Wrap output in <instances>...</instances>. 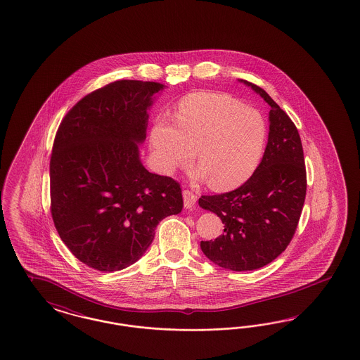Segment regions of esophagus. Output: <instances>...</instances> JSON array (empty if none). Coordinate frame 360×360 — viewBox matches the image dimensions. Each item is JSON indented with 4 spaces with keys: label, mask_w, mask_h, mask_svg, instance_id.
Here are the masks:
<instances>
[{
    "label": "esophagus",
    "mask_w": 360,
    "mask_h": 360,
    "mask_svg": "<svg viewBox=\"0 0 360 360\" xmlns=\"http://www.w3.org/2000/svg\"><path fill=\"white\" fill-rule=\"evenodd\" d=\"M195 201H197V197H195V194H194L193 191H190V190H184V205H185V209H191V207H194Z\"/></svg>",
    "instance_id": "esophagus-1"
}]
</instances>
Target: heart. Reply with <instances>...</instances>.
<instances>
[{"instance_id": "b5f03b06", "label": "heart", "mask_w": 360, "mask_h": 360, "mask_svg": "<svg viewBox=\"0 0 360 360\" xmlns=\"http://www.w3.org/2000/svg\"><path fill=\"white\" fill-rule=\"evenodd\" d=\"M174 129L158 123L151 132L154 158L162 173L186 167L197 151L194 176L216 190L245 184L259 167L268 127L257 110L222 94L198 92L182 99Z\"/></svg>"}]
</instances>
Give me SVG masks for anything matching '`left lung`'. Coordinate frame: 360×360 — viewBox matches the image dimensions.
<instances>
[{"mask_svg":"<svg viewBox=\"0 0 360 360\" xmlns=\"http://www.w3.org/2000/svg\"><path fill=\"white\" fill-rule=\"evenodd\" d=\"M271 105L269 135L257 170L243 186L202 195L200 206L221 218L224 234L201 241L203 255L221 268L255 271L280 256L302 214L307 173L302 139L290 117L259 86L241 80Z\"/></svg>","mask_w":360,"mask_h":360,"instance_id":"8db88e82","label":"left lung"}]
</instances>
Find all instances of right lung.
Instances as JSON below:
<instances>
[{
	"mask_svg": "<svg viewBox=\"0 0 360 360\" xmlns=\"http://www.w3.org/2000/svg\"><path fill=\"white\" fill-rule=\"evenodd\" d=\"M160 83L119 80L77 101L53 142L51 213L60 238L86 266L115 272L141 259L155 228L181 213L182 190L141 162L148 108Z\"/></svg>",
	"mask_w": 360,
	"mask_h": 360,
	"instance_id": "1",
	"label": "right lung"
}]
</instances>
